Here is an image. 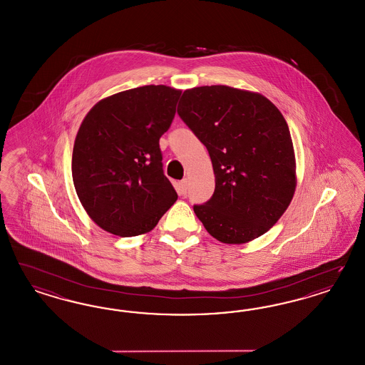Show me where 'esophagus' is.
Returning <instances> with one entry per match:
<instances>
[{
  "label": "esophagus",
  "mask_w": 365,
  "mask_h": 365,
  "mask_svg": "<svg viewBox=\"0 0 365 365\" xmlns=\"http://www.w3.org/2000/svg\"><path fill=\"white\" fill-rule=\"evenodd\" d=\"M180 185H181V189H182V192H185L187 193V189H188L189 181L188 178H184L181 182H180Z\"/></svg>",
  "instance_id": "1"
}]
</instances>
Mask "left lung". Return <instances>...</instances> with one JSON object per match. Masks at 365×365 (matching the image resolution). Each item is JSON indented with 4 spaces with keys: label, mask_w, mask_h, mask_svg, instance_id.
<instances>
[{
    "label": "left lung",
    "mask_w": 365,
    "mask_h": 365,
    "mask_svg": "<svg viewBox=\"0 0 365 365\" xmlns=\"http://www.w3.org/2000/svg\"><path fill=\"white\" fill-rule=\"evenodd\" d=\"M177 113L211 157L215 193L193 211L210 235L243 245L266 234L294 196V146L271 101L228 86L185 90Z\"/></svg>",
    "instance_id": "1"
}]
</instances>
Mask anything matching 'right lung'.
<instances>
[{"label":"right lung","instance_id":"1","mask_svg":"<svg viewBox=\"0 0 365 365\" xmlns=\"http://www.w3.org/2000/svg\"><path fill=\"white\" fill-rule=\"evenodd\" d=\"M180 95L164 84L142 86L103 98L83 119L72 180L84 211L107 232L148 234L177 200L163 170L160 138Z\"/></svg>","mask_w":365,"mask_h":365}]
</instances>
